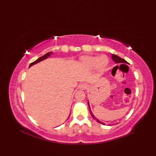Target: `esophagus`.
Returning a JSON list of instances; mask_svg holds the SVG:
<instances>
[{"instance_id": "esophagus-1", "label": "esophagus", "mask_w": 156, "mask_h": 156, "mask_svg": "<svg viewBox=\"0 0 156 156\" xmlns=\"http://www.w3.org/2000/svg\"><path fill=\"white\" fill-rule=\"evenodd\" d=\"M88 86L87 84H80V85L79 86V88L80 90H86Z\"/></svg>"}]
</instances>
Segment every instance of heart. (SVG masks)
Returning a JSON list of instances; mask_svg holds the SVG:
<instances>
[{
  "mask_svg": "<svg viewBox=\"0 0 156 156\" xmlns=\"http://www.w3.org/2000/svg\"><path fill=\"white\" fill-rule=\"evenodd\" d=\"M79 62L82 67L86 69H91L95 67L99 72L104 70L109 63V59L106 55L90 56L84 55L79 58Z\"/></svg>",
  "mask_w": 156,
  "mask_h": 156,
  "instance_id": "heart-1",
  "label": "heart"
}]
</instances>
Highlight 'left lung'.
<instances>
[{
  "mask_svg": "<svg viewBox=\"0 0 156 156\" xmlns=\"http://www.w3.org/2000/svg\"><path fill=\"white\" fill-rule=\"evenodd\" d=\"M112 60L114 61V62H115L116 64H122L121 65H123V64L124 65V64H129V63L127 62L126 60H124V59H123V58H122L120 57V56H117V55H114V54H112ZM88 107H89L90 112L91 116H92L93 119H95V120L98 122V123H100V124H103V125H105V123H103V122H101L100 120H99L98 119H96V118L95 116H94V115H93V113H92V111H91V109H90V103H89L88 101ZM111 124H109V126H111Z\"/></svg>",
  "mask_w": 156,
  "mask_h": 156,
  "instance_id": "obj_1",
  "label": "left lung"
}]
</instances>
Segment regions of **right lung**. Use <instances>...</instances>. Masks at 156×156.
<instances>
[{
    "mask_svg": "<svg viewBox=\"0 0 156 156\" xmlns=\"http://www.w3.org/2000/svg\"><path fill=\"white\" fill-rule=\"evenodd\" d=\"M53 52H49V53H46L45 55H44V56H41V57H40L39 58H37L36 60H35L34 62H32L30 64V66H29V68H30L32 66H33V65H34V64H37V63H38V62H41V61H42V60H45V59H47V58H48L49 57H50L51 56V55H53ZM69 118V117H68ZM67 119V120H68Z\"/></svg>",
    "mask_w": 156,
    "mask_h": 156,
    "instance_id": "1",
    "label": "right lung"
}]
</instances>
